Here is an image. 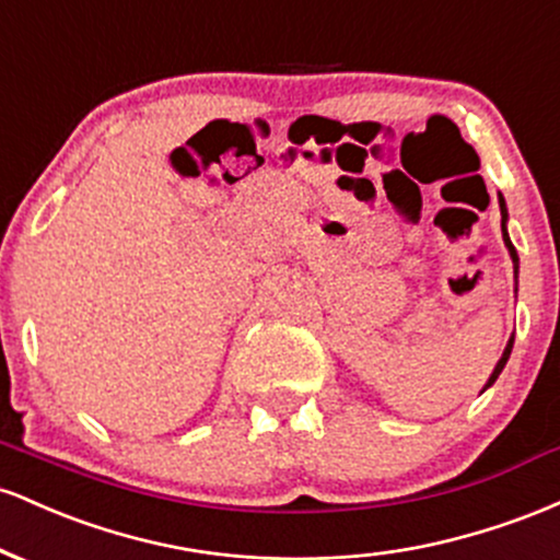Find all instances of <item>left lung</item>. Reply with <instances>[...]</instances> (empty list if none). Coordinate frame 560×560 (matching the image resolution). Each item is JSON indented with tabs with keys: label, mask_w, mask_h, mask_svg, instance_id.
<instances>
[{
	"label": "left lung",
	"mask_w": 560,
	"mask_h": 560,
	"mask_svg": "<svg viewBox=\"0 0 560 560\" xmlns=\"http://www.w3.org/2000/svg\"><path fill=\"white\" fill-rule=\"evenodd\" d=\"M498 202H500V215H503V221H500V226H503V242H505V247H508V255H511V260H513V279H516V289H518V255H516V247H513L511 236H508V208H505V199H503V195H498ZM511 350H513V337L508 339V345H505L503 355H500V361L494 363V371L490 374V378H487L485 389H490L492 384L498 382V376L503 374V369H505L508 358H511ZM485 389H481V392H485Z\"/></svg>",
	"instance_id": "8db88e82"
}]
</instances>
